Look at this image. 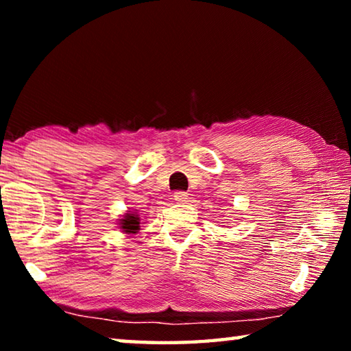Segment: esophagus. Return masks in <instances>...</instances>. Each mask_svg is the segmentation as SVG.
I'll return each mask as SVG.
<instances>
[{
	"mask_svg": "<svg viewBox=\"0 0 351 351\" xmlns=\"http://www.w3.org/2000/svg\"><path fill=\"white\" fill-rule=\"evenodd\" d=\"M173 197L178 203H186V201L189 199V193L187 192H175Z\"/></svg>",
	"mask_w": 351,
	"mask_h": 351,
	"instance_id": "esophagus-1",
	"label": "esophagus"
}]
</instances>
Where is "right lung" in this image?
Instances as JSON below:
<instances>
[{"instance_id": "right-lung-1", "label": "right lung", "mask_w": 351, "mask_h": 351, "mask_svg": "<svg viewBox=\"0 0 351 351\" xmlns=\"http://www.w3.org/2000/svg\"><path fill=\"white\" fill-rule=\"evenodd\" d=\"M119 224H121L119 228H121L125 234H136L141 228V226H139L141 219H139L138 215H136V213L130 212V213H125V215H123V218L121 219V223H119Z\"/></svg>"}]
</instances>
